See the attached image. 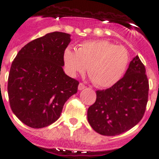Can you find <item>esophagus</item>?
<instances>
[{"label": "esophagus", "instance_id": "obj_1", "mask_svg": "<svg viewBox=\"0 0 159 159\" xmlns=\"http://www.w3.org/2000/svg\"><path fill=\"white\" fill-rule=\"evenodd\" d=\"M85 88H86V87H85V85H84L83 83H79V85H78V90H83Z\"/></svg>", "mask_w": 159, "mask_h": 159}]
</instances>
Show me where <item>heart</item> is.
Instances as JSON below:
<instances>
[{
  "mask_svg": "<svg viewBox=\"0 0 159 159\" xmlns=\"http://www.w3.org/2000/svg\"><path fill=\"white\" fill-rule=\"evenodd\" d=\"M63 59L70 76L88 74L95 86L109 88L119 81L129 64V52L123 46L104 40L82 43L76 51L70 48L64 51Z\"/></svg>",
  "mask_w": 159,
  "mask_h": 159,
  "instance_id": "heart-1",
  "label": "heart"
}]
</instances>
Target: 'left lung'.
Masks as SVG:
<instances>
[{"instance_id": "8db88e82", "label": "left lung", "mask_w": 159, "mask_h": 159, "mask_svg": "<svg viewBox=\"0 0 159 159\" xmlns=\"http://www.w3.org/2000/svg\"><path fill=\"white\" fill-rule=\"evenodd\" d=\"M149 83L145 66L135 56L122 79L106 90L96 91V100L88 110L94 131L113 136L129 130L143 117Z\"/></svg>"}]
</instances>
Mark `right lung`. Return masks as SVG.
Returning <instances> with one entry per match:
<instances>
[{
    "instance_id": "add662e5",
    "label": "right lung",
    "mask_w": 159,
    "mask_h": 159,
    "mask_svg": "<svg viewBox=\"0 0 159 159\" xmlns=\"http://www.w3.org/2000/svg\"><path fill=\"white\" fill-rule=\"evenodd\" d=\"M70 35L48 33L27 43L12 61L7 93L12 112L22 123L41 129L59 119L78 81L66 75L63 54Z\"/></svg>"
}]
</instances>
